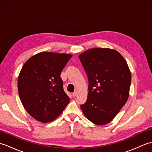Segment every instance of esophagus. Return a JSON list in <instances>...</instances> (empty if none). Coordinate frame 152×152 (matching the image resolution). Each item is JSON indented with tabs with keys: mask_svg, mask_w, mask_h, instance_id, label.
Listing matches in <instances>:
<instances>
[{
	"mask_svg": "<svg viewBox=\"0 0 152 152\" xmlns=\"http://www.w3.org/2000/svg\"><path fill=\"white\" fill-rule=\"evenodd\" d=\"M77 95V92L76 91H74L72 93V96H74V97H75V96Z\"/></svg>",
	"mask_w": 152,
	"mask_h": 152,
	"instance_id": "obj_1",
	"label": "esophagus"
}]
</instances>
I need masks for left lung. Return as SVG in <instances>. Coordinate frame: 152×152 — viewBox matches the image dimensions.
<instances>
[{
  "instance_id": "1",
  "label": "left lung",
  "mask_w": 152,
  "mask_h": 152,
  "mask_svg": "<svg viewBox=\"0 0 152 152\" xmlns=\"http://www.w3.org/2000/svg\"><path fill=\"white\" fill-rule=\"evenodd\" d=\"M79 59L89 83L88 99L80 108L93 124H107L129 97L131 75L127 63L117 51L108 48L88 50Z\"/></svg>"
}]
</instances>
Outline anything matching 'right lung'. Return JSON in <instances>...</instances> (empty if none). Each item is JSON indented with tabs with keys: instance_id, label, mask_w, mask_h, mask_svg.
Listing matches in <instances>:
<instances>
[{
	"instance_id": "right-lung-1",
	"label": "right lung",
	"mask_w": 152,
	"mask_h": 152,
	"mask_svg": "<svg viewBox=\"0 0 152 152\" xmlns=\"http://www.w3.org/2000/svg\"><path fill=\"white\" fill-rule=\"evenodd\" d=\"M72 57L70 54L41 52L25 63L18 77L22 104L35 119L54 120L69 104L61 73Z\"/></svg>"
}]
</instances>
